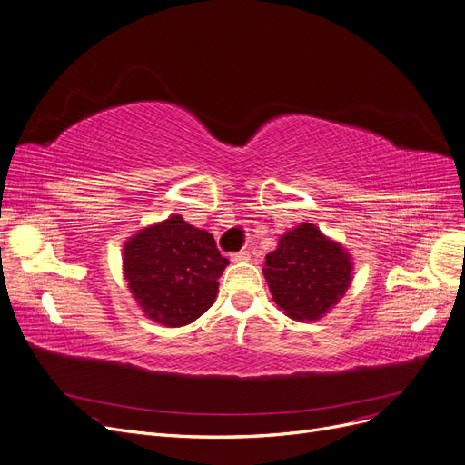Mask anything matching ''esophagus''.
<instances>
[{
  "instance_id": "1",
  "label": "esophagus",
  "mask_w": 465,
  "mask_h": 465,
  "mask_svg": "<svg viewBox=\"0 0 465 465\" xmlns=\"http://www.w3.org/2000/svg\"><path fill=\"white\" fill-rule=\"evenodd\" d=\"M231 260L232 262H246V260H250V254L248 252H234V254H231Z\"/></svg>"
}]
</instances>
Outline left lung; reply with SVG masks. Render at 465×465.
Returning <instances> with one entry per match:
<instances>
[{"mask_svg":"<svg viewBox=\"0 0 465 465\" xmlns=\"http://www.w3.org/2000/svg\"><path fill=\"white\" fill-rule=\"evenodd\" d=\"M351 272L353 262L340 242L312 223H301L265 256L263 277L281 311L292 320L312 322L343 299Z\"/></svg>","mask_w":465,"mask_h":465,"instance_id":"1","label":"left lung"}]
</instances>
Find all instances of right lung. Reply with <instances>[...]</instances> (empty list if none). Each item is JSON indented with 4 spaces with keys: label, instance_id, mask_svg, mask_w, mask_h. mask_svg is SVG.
<instances>
[{
    "label": "right lung",
    "instance_id": "1",
    "mask_svg": "<svg viewBox=\"0 0 465 465\" xmlns=\"http://www.w3.org/2000/svg\"><path fill=\"white\" fill-rule=\"evenodd\" d=\"M124 277L147 318L166 328L198 320L215 302L229 260L213 234L180 215L151 224L124 244Z\"/></svg>",
    "mask_w": 465,
    "mask_h": 465
}]
</instances>
